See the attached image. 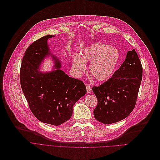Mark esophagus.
Wrapping results in <instances>:
<instances>
[{
  "label": "esophagus",
  "mask_w": 160,
  "mask_h": 160,
  "mask_svg": "<svg viewBox=\"0 0 160 160\" xmlns=\"http://www.w3.org/2000/svg\"><path fill=\"white\" fill-rule=\"evenodd\" d=\"M86 88H87V93H90L92 91V87H91L89 85H86Z\"/></svg>",
  "instance_id": "34e87169"
}]
</instances>
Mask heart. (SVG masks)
Segmentation results:
<instances>
[{
  "label": "heart",
  "mask_w": 160,
  "mask_h": 160,
  "mask_svg": "<svg viewBox=\"0 0 160 160\" xmlns=\"http://www.w3.org/2000/svg\"><path fill=\"white\" fill-rule=\"evenodd\" d=\"M119 60L120 52L117 48L97 42L83 50L81 57L73 58V67L78 74H81L87 69L85 62H90V74L96 81L104 82L112 77Z\"/></svg>",
  "instance_id": "b5f03b06"
}]
</instances>
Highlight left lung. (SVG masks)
<instances>
[{"mask_svg":"<svg viewBox=\"0 0 160 160\" xmlns=\"http://www.w3.org/2000/svg\"><path fill=\"white\" fill-rule=\"evenodd\" d=\"M142 76V66L135 49L128 51L125 61L112 78L92 91L98 99L95 118L109 124L126 118L133 110Z\"/></svg>","mask_w":160,"mask_h":160,"instance_id":"obj_1","label":"left lung"}]
</instances>
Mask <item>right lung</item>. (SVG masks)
<instances>
[{"mask_svg": "<svg viewBox=\"0 0 160 160\" xmlns=\"http://www.w3.org/2000/svg\"><path fill=\"white\" fill-rule=\"evenodd\" d=\"M52 36H43L28 47L21 62L20 83L33 115L42 122L58 126L71 118L73 105L87 89L82 81L59 70L57 59V70L46 73L38 70L43 58L49 55L47 41Z\"/></svg>", "mask_w": 160, "mask_h": 160, "instance_id": "1", "label": "right lung"}]
</instances>
